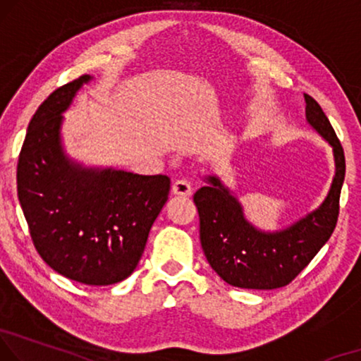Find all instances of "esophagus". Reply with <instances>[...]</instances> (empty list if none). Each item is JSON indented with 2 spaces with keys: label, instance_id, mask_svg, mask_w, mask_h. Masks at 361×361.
I'll return each instance as SVG.
<instances>
[{
  "label": "esophagus",
  "instance_id": "obj_1",
  "mask_svg": "<svg viewBox=\"0 0 361 361\" xmlns=\"http://www.w3.org/2000/svg\"><path fill=\"white\" fill-rule=\"evenodd\" d=\"M173 195L176 197H190L192 195V185L187 180H176L173 188H171Z\"/></svg>",
  "mask_w": 361,
  "mask_h": 361
}]
</instances>
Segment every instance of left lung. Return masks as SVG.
Returning a JSON list of instances; mask_svg holds the SVG:
<instances>
[{
	"instance_id": "left-lung-1",
	"label": "left lung",
	"mask_w": 361,
	"mask_h": 361,
	"mask_svg": "<svg viewBox=\"0 0 361 361\" xmlns=\"http://www.w3.org/2000/svg\"><path fill=\"white\" fill-rule=\"evenodd\" d=\"M305 97L308 126L332 148L334 177L328 195L313 212L276 231H264L247 219L235 192L218 174L203 177L207 185L193 197L200 216V242L208 263L221 279L240 289L284 287L329 240L339 216L345 158L324 111Z\"/></svg>"
}]
</instances>
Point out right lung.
<instances>
[{
  "instance_id": "right-lung-1",
  "label": "right lung",
  "mask_w": 361,
  "mask_h": 361,
  "mask_svg": "<svg viewBox=\"0 0 361 361\" xmlns=\"http://www.w3.org/2000/svg\"><path fill=\"white\" fill-rule=\"evenodd\" d=\"M92 75L54 90L27 129L18 197L37 252L49 268L87 286L129 277L168 202V176L87 166L66 152L64 113Z\"/></svg>"
}]
</instances>
